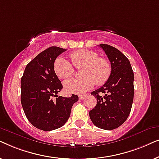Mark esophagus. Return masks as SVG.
Here are the masks:
<instances>
[{
    "mask_svg": "<svg viewBox=\"0 0 159 159\" xmlns=\"http://www.w3.org/2000/svg\"><path fill=\"white\" fill-rule=\"evenodd\" d=\"M79 98H80V100H84V99L85 98H86V95H80Z\"/></svg>",
    "mask_w": 159,
    "mask_h": 159,
    "instance_id": "34e87169",
    "label": "esophagus"
}]
</instances>
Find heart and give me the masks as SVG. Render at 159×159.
I'll list each match as a JSON object with an SVG mask.
<instances>
[{
    "instance_id": "obj_1",
    "label": "heart",
    "mask_w": 159,
    "mask_h": 159,
    "mask_svg": "<svg viewBox=\"0 0 159 159\" xmlns=\"http://www.w3.org/2000/svg\"><path fill=\"white\" fill-rule=\"evenodd\" d=\"M71 63L77 69H81L80 79H70L64 83L67 94H83L90 90L95 84H105L111 72V66L107 58L99 57L96 52L90 50H77L69 55ZM69 61L63 57L56 58L53 70L59 79H66L74 74L75 69Z\"/></svg>"
}]
</instances>
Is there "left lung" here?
<instances>
[{
	"label": "left lung",
	"instance_id": "obj_1",
	"mask_svg": "<svg viewBox=\"0 0 159 159\" xmlns=\"http://www.w3.org/2000/svg\"><path fill=\"white\" fill-rule=\"evenodd\" d=\"M111 66L107 82L91 93L97 104L90 111V118L96 127L111 130L121 126L129 116L134 98V73L128 58L116 48L100 44ZM100 93H104L103 97Z\"/></svg>",
	"mask_w": 159,
	"mask_h": 159
}]
</instances>
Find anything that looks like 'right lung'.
Wrapping results in <instances>:
<instances>
[{
  "instance_id": "1",
  "label": "right lung",
  "mask_w": 159,
  "mask_h": 159,
  "mask_svg": "<svg viewBox=\"0 0 159 159\" xmlns=\"http://www.w3.org/2000/svg\"><path fill=\"white\" fill-rule=\"evenodd\" d=\"M66 49L52 46L39 53L27 65L21 79V103L34 127L51 131L62 127L71 114L77 95L58 96L62 84L53 70L56 58ZM53 97H56L53 101Z\"/></svg>"
}]
</instances>
